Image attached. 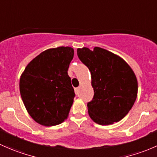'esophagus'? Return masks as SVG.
<instances>
[{
  "instance_id": "obj_1",
  "label": "esophagus",
  "mask_w": 157,
  "mask_h": 157,
  "mask_svg": "<svg viewBox=\"0 0 157 157\" xmlns=\"http://www.w3.org/2000/svg\"><path fill=\"white\" fill-rule=\"evenodd\" d=\"M78 89H79L78 88H75V94H78Z\"/></svg>"
}]
</instances>
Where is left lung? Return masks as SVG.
<instances>
[{"label": "left lung", "mask_w": 157, "mask_h": 157, "mask_svg": "<svg viewBox=\"0 0 157 157\" xmlns=\"http://www.w3.org/2000/svg\"><path fill=\"white\" fill-rule=\"evenodd\" d=\"M81 61L89 69L94 98L88 103L90 119L101 125L117 122L128 113L138 94L135 72L123 59L95 47L77 49Z\"/></svg>", "instance_id": "left-lung-1"}]
</instances>
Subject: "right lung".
<instances>
[{
  "instance_id": "1",
  "label": "right lung",
  "mask_w": 157,
  "mask_h": 157,
  "mask_svg": "<svg viewBox=\"0 0 157 157\" xmlns=\"http://www.w3.org/2000/svg\"><path fill=\"white\" fill-rule=\"evenodd\" d=\"M73 56L70 47L46 50L21 75V98L29 114L40 125H59L69 116L75 95L67 72Z\"/></svg>"
}]
</instances>
